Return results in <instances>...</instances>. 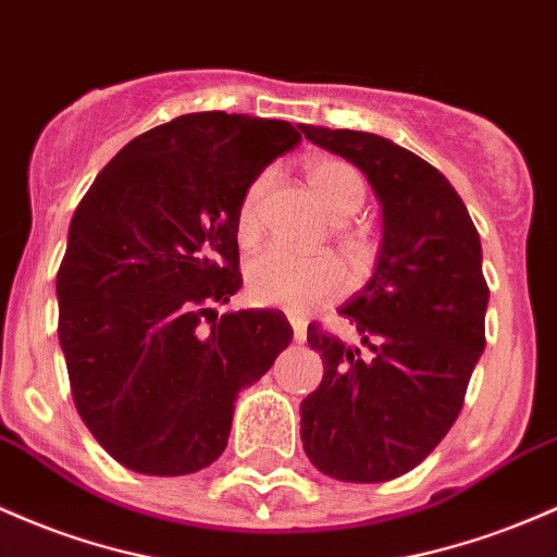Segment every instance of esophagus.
<instances>
[{
    "label": "esophagus",
    "mask_w": 557,
    "mask_h": 557,
    "mask_svg": "<svg viewBox=\"0 0 557 557\" xmlns=\"http://www.w3.org/2000/svg\"><path fill=\"white\" fill-rule=\"evenodd\" d=\"M288 322L293 327V341H296V344H304V341H307V322L298 314H288Z\"/></svg>",
    "instance_id": "obj_1"
}]
</instances>
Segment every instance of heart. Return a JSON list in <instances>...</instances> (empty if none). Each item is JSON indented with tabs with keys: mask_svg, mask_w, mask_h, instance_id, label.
Listing matches in <instances>:
<instances>
[{
	"mask_svg": "<svg viewBox=\"0 0 557 557\" xmlns=\"http://www.w3.org/2000/svg\"><path fill=\"white\" fill-rule=\"evenodd\" d=\"M307 180L311 193L322 203L330 216L346 222L362 209L368 185L362 174L346 161L335 158H320L309 163ZM269 176H259L243 193L237 206L235 232L243 248H253L261 232V200H264ZM346 272L335 256H298L283 253V250H267L248 267V293L256 304L267 307H283L288 311H309L320 304L330 301L344 290Z\"/></svg>",
	"mask_w": 557,
	"mask_h": 557,
	"instance_id": "heart-1",
	"label": "heart"
}]
</instances>
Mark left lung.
Listing matches in <instances>:
<instances>
[{
    "label": "left lung",
    "mask_w": 557,
    "mask_h": 557,
    "mask_svg": "<svg viewBox=\"0 0 557 557\" xmlns=\"http://www.w3.org/2000/svg\"><path fill=\"white\" fill-rule=\"evenodd\" d=\"M375 189L383 235L370 283L341 314L364 351L309 325L325 375L301 401V442L330 479L381 484L418 468L455 425L486 346L488 285L473 219L447 176L386 137L301 124Z\"/></svg>",
    "instance_id": "obj_1"
}]
</instances>
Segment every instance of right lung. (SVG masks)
Masks as SVG:
<instances>
[{"mask_svg": "<svg viewBox=\"0 0 557 557\" xmlns=\"http://www.w3.org/2000/svg\"><path fill=\"white\" fill-rule=\"evenodd\" d=\"M298 139L288 121L180 115L119 150L73 213L58 338L84 425L124 468H209L227 447L237 394L288 348L283 311L219 317L213 304L243 285V193Z\"/></svg>", "mask_w": 557, "mask_h": 557, "instance_id": "obj_1", "label": "right lung"}]
</instances>
